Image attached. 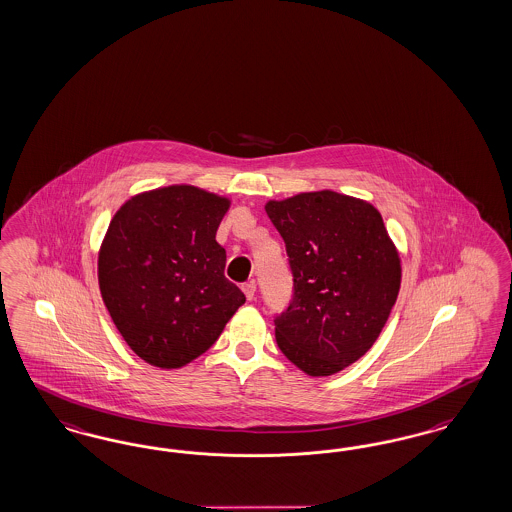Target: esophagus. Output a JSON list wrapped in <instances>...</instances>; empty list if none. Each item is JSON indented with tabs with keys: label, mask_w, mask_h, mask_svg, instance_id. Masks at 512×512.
<instances>
[{
	"label": "esophagus",
	"mask_w": 512,
	"mask_h": 512,
	"mask_svg": "<svg viewBox=\"0 0 512 512\" xmlns=\"http://www.w3.org/2000/svg\"><path fill=\"white\" fill-rule=\"evenodd\" d=\"M242 291H244V295H246L247 300L255 299V291H257V285L255 282H247L242 285Z\"/></svg>",
	"instance_id": "esophagus-1"
}]
</instances>
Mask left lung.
Masks as SVG:
<instances>
[{
    "mask_svg": "<svg viewBox=\"0 0 512 512\" xmlns=\"http://www.w3.org/2000/svg\"><path fill=\"white\" fill-rule=\"evenodd\" d=\"M285 242L293 299L274 319L283 355L310 376H331L369 352L401 287V259L382 215L335 191L270 200Z\"/></svg>",
    "mask_w": 512,
    "mask_h": 512,
    "instance_id": "left-lung-1",
    "label": "left lung"
}]
</instances>
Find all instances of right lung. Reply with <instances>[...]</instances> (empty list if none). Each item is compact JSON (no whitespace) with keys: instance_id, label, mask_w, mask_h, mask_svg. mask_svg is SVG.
Here are the masks:
<instances>
[{"instance_id":"add662e5","label":"right lung","mask_w":512,"mask_h":512,"mask_svg":"<svg viewBox=\"0 0 512 512\" xmlns=\"http://www.w3.org/2000/svg\"><path fill=\"white\" fill-rule=\"evenodd\" d=\"M230 202L191 185L132 196L98 255L102 299L132 352L179 369L210 350L246 295L225 278L215 232Z\"/></svg>"}]
</instances>
